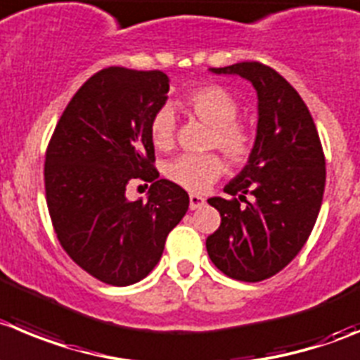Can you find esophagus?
<instances>
[{
  "instance_id": "1",
  "label": "esophagus",
  "mask_w": 360,
  "mask_h": 360,
  "mask_svg": "<svg viewBox=\"0 0 360 360\" xmlns=\"http://www.w3.org/2000/svg\"><path fill=\"white\" fill-rule=\"evenodd\" d=\"M205 205V198L200 196V194H191L189 196V207L191 210H198Z\"/></svg>"
}]
</instances>
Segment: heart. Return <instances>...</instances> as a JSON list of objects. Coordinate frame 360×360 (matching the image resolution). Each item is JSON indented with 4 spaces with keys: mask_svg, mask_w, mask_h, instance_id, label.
I'll return each instance as SVG.
<instances>
[{
    "mask_svg": "<svg viewBox=\"0 0 360 360\" xmlns=\"http://www.w3.org/2000/svg\"><path fill=\"white\" fill-rule=\"evenodd\" d=\"M182 108L214 129L212 146H217L229 159L244 160L249 153L251 139L244 127L237 123L240 105L237 98L217 84H207L191 91ZM150 138L155 148L167 150L174 139V116L171 109L162 108L150 122ZM164 173L171 182L187 191L201 193L221 176L222 160L214 153L208 155H180L169 160Z\"/></svg>",
    "mask_w": 360,
    "mask_h": 360,
    "instance_id": "1",
    "label": "heart"
}]
</instances>
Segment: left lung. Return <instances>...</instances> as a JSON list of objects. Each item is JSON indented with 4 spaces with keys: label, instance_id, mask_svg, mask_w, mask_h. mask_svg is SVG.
Returning a JSON list of instances; mask_svg holds the SVG:
<instances>
[{
    "label": "left lung",
    "instance_id": "8db88e82",
    "mask_svg": "<svg viewBox=\"0 0 360 360\" xmlns=\"http://www.w3.org/2000/svg\"><path fill=\"white\" fill-rule=\"evenodd\" d=\"M208 70L240 75L258 97L255 145L240 173L224 186L233 200H208L221 226L207 238L208 256L221 272L256 283L285 269L313 231L323 200L325 157L309 109L283 75L256 61Z\"/></svg>",
    "mask_w": 360,
    "mask_h": 360
}]
</instances>
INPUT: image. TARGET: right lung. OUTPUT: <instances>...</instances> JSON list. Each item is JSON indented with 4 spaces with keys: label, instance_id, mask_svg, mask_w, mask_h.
<instances>
[{
    "label": "right lung",
    "instance_id": "right-lung-1",
    "mask_svg": "<svg viewBox=\"0 0 360 360\" xmlns=\"http://www.w3.org/2000/svg\"><path fill=\"white\" fill-rule=\"evenodd\" d=\"M167 91L160 70L104 68L68 102L47 148V208L58 240L105 285L145 279L189 208V194L153 167L150 122ZM134 177L153 182L146 200L126 198Z\"/></svg>",
    "mask_w": 360,
    "mask_h": 360
}]
</instances>
